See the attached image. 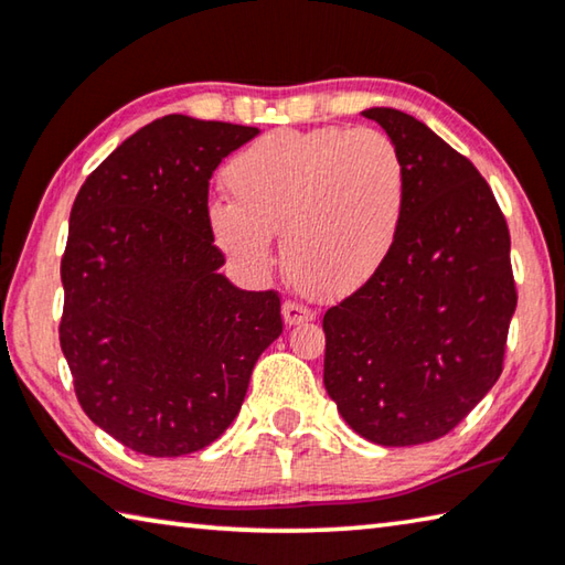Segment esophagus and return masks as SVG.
Segmentation results:
<instances>
[{"label":"esophagus","instance_id":"34e87169","mask_svg":"<svg viewBox=\"0 0 565 565\" xmlns=\"http://www.w3.org/2000/svg\"><path fill=\"white\" fill-rule=\"evenodd\" d=\"M282 318H285V324H300V322L315 320V312L310 308H305V305H300V302L285 300L282 302Z\"/></svg>","mask_w":565,"mask_h":565}]
</instances>
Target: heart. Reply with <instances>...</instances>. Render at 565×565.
<instances>
[{
  "label": "heart",
  "mask_w": 565,
  "mask_h": 565,
  "mask_svg": "<svg viewBox=\"0 0 565 565\" xmlns=\"http://www.w3.org/2000/svg\"><path fill=\"white\" fill-rule=\"evenodd\" d=\"M235 201L207 205L215 243L250 275L273 267L282 233L290 280L312 298H344L370 282L397 241L407 171L374 128L273 131L225 168Z\"/></svg>",
  "instance_id": "b5f03b06"
}]
</instances>
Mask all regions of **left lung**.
Listing matches in <instances>:
<instances>
[{
  "label": "left lung",
  "mask_w": 565,
  "mask_h": 565,
  "mask_svg": "<svg viewBox=\"0 0 565 565\" xmlns=\"http://www.w3.org/2000/svg\"><path fill=\"white\" fill-rule=\"evenodd\" d=\"M397 146L407 205L387 260L322 318L324 390L382 447L449 434L503 370L519 292L507 217L467 156L397 108L362 111Z\"/></svg>",
  "instance_id": "left-lung-1"
}]
</instances>
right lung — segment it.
I'll return each instance as SVG.
<instances>
[{
	"label": "right lung",
	"instance_id": "add662e5",
	"mask_svg": "<svg viewBox=\"0 0 565 565\" xmlns=\"http://www.w3.org/2000/svg\"><path fill=\"white\" fill-rule=\"evenodd\" d=\"M253 136V126L156 118L74 201L58 342L86 417L146 457L221 437L282 332L280 295L217 273L225 257L207 223V181Z\"/></svg>",
	"mask_w": 565,
	"mask_h": 565
}]
</instances>
